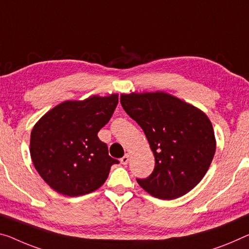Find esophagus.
I'll return each instance as SVG.
<instances>
[{
  "label": "esophagus",
  "mask_w": 249,
  "mask_h": 249,
  "mask_svg": "<svg viewBox=\"0 0 249 249\" xmlns=\"http://www.w3.org/2000/svg\"><path fill=\"white\" fill-rule=\"evenodd\" d=\"M120 161H121L122 164H127L128 161H129V155L125 154V155L120 159Z\"/></svg>",
  "instance_id": "obj_1"
}]
</instances>
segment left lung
<instances>
[{"label": "left lung", "mask_w": 249, "mask_h": 249, "mask_svg": "<svg viewBox=\"0 0 249 249\" xmlns=\"http://www.w3.org/2000/svg\"><path fill=\"white\" fill-rule=\"evenodd\" d=\"M120 102L143 130L155 156L154 171L147 178H137L138 183L164 200L181 197L197 186L216 150L208 117L164 92L122 94Z\"/></svg>", "instance_id": "1"}]
</instances>
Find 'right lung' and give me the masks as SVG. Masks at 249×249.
Listing matches in <instances>:
<instances>
[{
  "label": "right lung",
  "mask_w": 249,
  "mask_h": 249,
  "mask_svg": "<svg viewBox=\"0 0 249 249\" xmlns=\"http://www.w3.org/2000/svg\"><path fill=\"white\" fill-rule=\"evenodd\" d=\"M118 105V94L66 101L41 118L31 132L30 154L43 180L69 197L101 187L112 164L108 146L98 132L108 124Z\"/></svg>",
  "instance_id": "obj_1"
}]
</instances>
